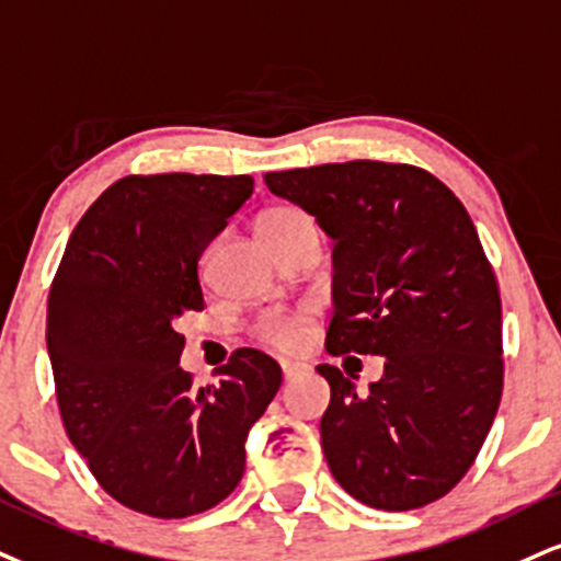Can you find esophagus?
<instances>
[{
  "mask_svg": "<svg viewBox=\"0 0 561 561\" xmlns=\"http://www.w3.org/2000/svg\"><path fill=\"white\" fill-rule=\"evenodd\" d=\"M306 370H308V366H302V363H293V360L282 363V376H285V381L298 379V376L306 374Z\"/></svg>",
  "mask_w": 561,
  "mask_h": 561,
  "instance_id": "1",
  "label": "esophagus"
}]
</instances>
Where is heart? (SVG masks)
Returning a JSON list of instances; mask_svg holds the SVG:
<instances>
[{
    "label": "heart",
    "instance_id": "heart-1",
    "mask_svg": "<svg viewBox=\"0 0 561 561\" xmlns=\"http://www.w3.org/2000/svg\"><path fill=\"white\" fill-rule=\"evenodd\" d=\"M308 225L310 219L300 211V208L274 206V208H266V211L255 219V232H259V238L266 242L272 251H276L289 234H295L298 229ZM306 323H308L306 310H295V313H272L259 321L255 334H259L263 345L282 350V353H293V350H300L306 345V336H308Z\"/></svg>",
    "mask_w": 561,
    "mask_h": 561
}]
</instances>
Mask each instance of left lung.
<instances>
[{"mask_svg": "<svg viewBox=\"0 0 561 561\" xmlns=\"http://www.w3.org/2000/svg\"><path fill=\"white\" fill-rule=\"evenodd\" d=\"M263 180L334 240L329 353L383 357L366 394L319 366L332 476L368 507H426L470 470L504 387L502 298L473 219L413 164L357 159Z\"/></svg>", "mask_w": 561, "mask_h": 561, "instance_id": "1", "label": "left lung"}]
</instances>
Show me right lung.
<instances>
[{
	"mask_svg": "<svg viewBox=\"0 0 561 561\" xmlns=\"http://www.w3.org/2000/svg\"><path fill=\"white\" fill-rule=\"evenodd\" d=\"M253 195L248 174H127L72 229L46 308L54 389L101 489L140 515L216 507L245 473L248 431L282 368L240 347L193 387L174 321L204 310L198 259Z\"/></svg>",
	"mask_w": 561,
	"mask_h": 561,
	"instance_id": "obj_1",
	"label": "right lung"
}]
</instances>
